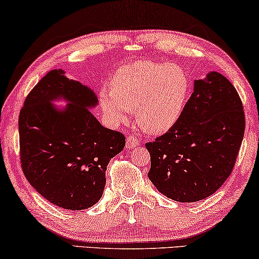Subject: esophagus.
I'll list each match as a JSON object with an SVG mask.
<instances>
[{
    "label": "esophagus",
    "mask_w": 259,
    "mask_h": 259,
    "mask_svg": "<svg viewBox=\"0 0 259 259\" xmlns=\"http://www.w3.org/2000/svg\"><path fill=\"white\" fill-rule=\"evenodd\" d=\"M140 144V141L134 137H127L126 139V150H131V148L137 147Z\"/></svg>",
    "instance_id": "obj_1"
}]
</instances>
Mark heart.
Wrapping results in <instances>:
<instances>
[{
  "instance_id": "b5f03b06",
  "label": "heart",
  "mask_w": 259,
  "mask_h": 259,
  "mask_svg": "<svg viewBox=\"0 0 259 259\" xmlns=\"http://www.w3.org/2000/svg\"><path fill=\"white\" fill-rule=\"evenodd\" d=\"M189 94L186 73L176 65L139 60L116 72L99 100L112 125L126 122L137 108L138 121L151 133H164L178 121Z\"/></svg>"
}]
</instances>
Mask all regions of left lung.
Listing matches in <instances>:
<instances>
[{
    "label": "left lung",
    "mask_w": 259,
    "mask_h": 259,
    "mask_svg": "<svg viewBox=\"0 0 259 259\" xmlns=\"http://www.w3.org/2000/svg\"><path fill=\"white\" fill-rule=\"evenodd\" d=\"M245 116L233 84L218 72L194 80L193 93L171 130L153 143L148 178L180 203L213 194L231 175L242 145Z\"/></svg>",
    "instance_id": "left-lung-1"
}]
</instances>
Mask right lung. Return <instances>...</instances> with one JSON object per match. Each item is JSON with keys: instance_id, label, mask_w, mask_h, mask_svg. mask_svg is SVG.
<instances>
[{"instance_id": "1", "label": "right lung", "mask_w": 259, "mask_h": 259, "mask_svg": "<svg viewBox=\"0 0 259 259\" xmlns=\"http://www.w3.org/2000/svg\"><path fill=\"white\" fill-rule=\"evenodd\" d=\"M65 100L59 109L54 101ZM93 90L53 69L28 94L20 112V154L24 176L45 199L66 210H84L104 192L109 160L125 137L101 126L90 109Z\"/></svg>"}]
</instances>
